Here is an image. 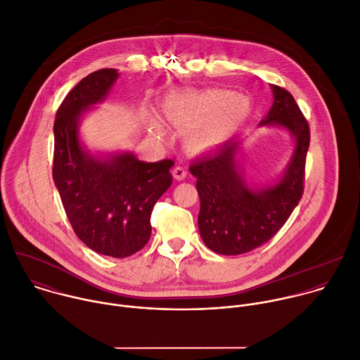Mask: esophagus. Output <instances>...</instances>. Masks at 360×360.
Wrapping results in <instances>:
<instances>
[{"instance_id": "obj_1", "label": "esophagus", "mask_w": 360, "mask_h": 360, "mask_svg": "<svg viewBox=\"0 0 360 360\" xmlns=\"http://www.w3.org/2000/svg\"><path fill=\"white\" fill-rule=\"evenodd\" d=\"M172 174H174V178H175L176 181H182V179L186 178V169H185L184 167H179V165L174 168Z\"/></svg>"}]
</instances>
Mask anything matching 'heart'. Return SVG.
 Here are the masks:
<instances>
[{"mask_svg":"<svg viewBox=\"0 0 360 360\" xmlns=\"http://www.w3.org/2000/svg\"><path fill=\"white\" fill-rule=\"evenodd\" d=\"M249 101L226 89L182 92L169 96L164 104L165 118L179 129L195 128L188 136L192 150L203 152L228 139L248 118ZM162 134V127L155 125Z\"/></svg>","mask_w":360,"mask_h":360,"instance_id":"obj_1","label":"heart"}]
</instances>
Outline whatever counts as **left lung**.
I'll return each instance as SVG.
<instances>
[{"mask_svg": "<svg viewBox=\"0 0 360 360\" xmlns=\"http://www.w3.org/2000/svg\"><path fill=\"white\" fill-rule=\"evenodd\" d=\"M271 89L274 104L259 127L285 128L295 139L292 158L276 184L249 188L238 161V138L189 165L200 199V238L219 255H240L266 243L288 221L303 193L309 124L289 91L272 84Z\"/></svg>", "mask_w": 360, "mask_h": 360, "instance_id": "left-lung-1", "label": "left lung"}]
</instances>
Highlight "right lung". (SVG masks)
Returning <instances> with one entry per match:
<instances>
[{"mask_svg":"<svg viewBox=\"0 0 360 360\" xmlns=\"http://www.w3.org/2000/svg\"><path fill=\"white\" fill-rule=\"evenodd\" d=\"M104 68L64 98L54 122L53 178L77 236L92 250L127 258L150 238V214L172 184V160L143 162L129 152L95 157L79 141V120L104 101L118 78Z\"/></svg>","mask_w":360,"mask_h":360,"instance_id":"add662e5","label":"right lung"}]
</instances>
